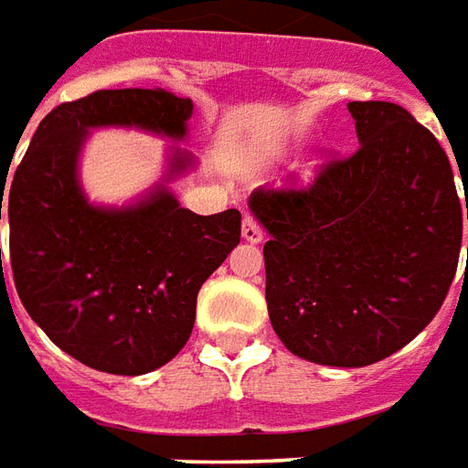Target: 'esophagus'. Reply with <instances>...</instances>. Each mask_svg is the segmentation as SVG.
I'll return each instance as SVG.
<instances>
[{
  "instance_id": "34e87169",
  "label": "esophagus",
  "mask_w": 468,
  "mask_h": 468,
  "mask_svg": "<svg viewBox=\"0 0 468 468\" xmlns=\"http://www.w3.org/2000/svg\"><path fill=\"white\" fill-rule=\"evenodd\" d=\"M240 235H243V240H249V243H261V240H264V230H261V225L256 222V218H250V215L243 218Z\"/></svg>"
}]
</instances>
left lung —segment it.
Masks as SVG:
<instances>
[{
  "instance_id": "left-lung-1",
  "label": "left lung",
  "mask_w": 468,
  "mask_h": 468,
  "mask_svg": "<svg viewBox=\"0 0 468 468\" xmlns=\"http://www.w3.org/2000/svg\"><path fill=\"white\" fill-rule=\"evenodd\" d=\"M346 108L357 153L331 160L308 188L261 186L249 207L269 233L266 308L282 345L308 363L363 367L410 345L441 311L463 204L448 154L410 111L386 101Z\"/></svg>"
}]
</instances>
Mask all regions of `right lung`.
Segmentation results:
<instances>
[{"label": "right lung", "mask_w": 468, "mask_h": 468, "mask_svg": "<svg viewBox=\"0 0 468 468\" xmlns=\"http://www.w3.org/2000/svg\"><path fill=\"white\" fill-rule=\"evenodd\" d=\"M194 103L165 90H98L57 105L9 186V266L25 311L92 370L142 376L191 336L204 280L240 243V212L194 215L168 181L197 168L170 147L168 170L134 204H92L80 154L92 129L123 126L181 142ZM2 197L7 176H2ZM2 269V249H0Z\"/></svg>", "instance_id": "1"}]
</instances>
